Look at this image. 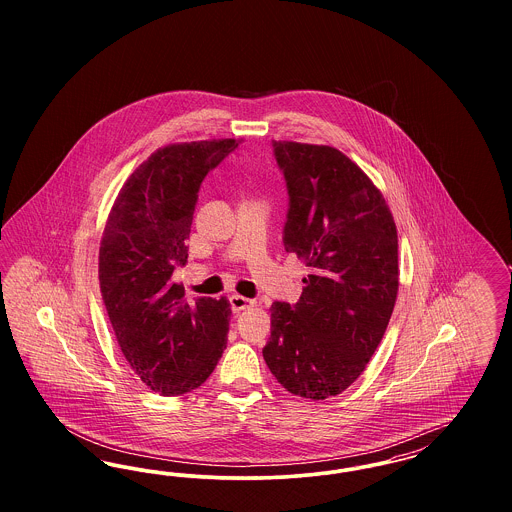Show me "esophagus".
Segmentation results:
<instances>
[{
  "label": "esophagus",
  "instance_id": "esophagus-1",
  "mask_svg": "<svg viewBox=\"0 0 512 512\" xmlns=\"http://www.w3.org/2000/svg\"><path fill=\"white\" fill-rule=\"evenodd\" d=\"M253 305H255V301H253V299H247L244 295H232V297H230V307H232L234 313H240V311L249 309V307H253Z\"/></svg>",
  "mask_w": 512,
  "mask_h": 512
}]
</instances>
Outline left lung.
Returning <instances> with one entry per match:
<instances>
[{
	"instance_id": "left-lung-1",
	"label": "left lung",
	"mask_w": 512,
	"mask_h": 512,
	"mask_svg": "<svg viewBox=\"0 0 512 512\" xmlns=\"http://www.w3.org/2000/svg\"><path fill=\"white\" fill-rule=\"evenodd\" d=\"M286 178L284 247L309 267L295 305L270 307L263 357L286 390L328 399L365 370L399 288L397 228L380 190L336 147L272 140Z\"/></svg>"
}]
</instances>
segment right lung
I'll list each match as a JSON object with an SVG mask.
<instances>
[{"label":"right lung","mask_w":512,"mask_h":512,"mask_svg":"<svg viewBox=\"0 0 512 512\" xmlns=\"http://www.w3.org/2000/svg\"><path fill=\"white\" fill-rule=\"evenodd\" d=\"M238 147L236 140L171 144L128 176L99 247L101 297L122 355L161 395L199 388L226 349V297L184 299L172 282L188 261L201 182Z\"/></svg>","instance_id":"right-lung-1"}]
</instances>
